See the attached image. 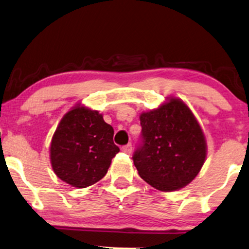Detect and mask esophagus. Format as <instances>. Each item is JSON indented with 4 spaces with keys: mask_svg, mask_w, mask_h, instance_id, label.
I'll return each mask as SVG.
<instances>
[{
    "mask_svg": "<svg viewBox=\"0 0 249 249\" xmlns=\"http://www.w3.org/2000/svg\"><path fill=\"white\" fill-rule=\"evenodd\" d=\"M121 150L124 151V153H125V154H130L131 151H132V146L130 145V143H128V145H125V146L122 147Z\"/></svg>",
    "mask_w": 249,
    "mask_h": 249,
    "instance_id": "34e87169",
    "label": "esophagus"
}]
</instances>
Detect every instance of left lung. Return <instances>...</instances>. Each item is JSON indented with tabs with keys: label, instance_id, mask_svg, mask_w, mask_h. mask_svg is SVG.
Listing matches in <instances>:
<instances>
[{
	"label": "left lung",
	"instance_id": "obj_1",
	"mask_svg": "<svg viewBox=\"0 0 249 249\" xmlns=\"http://www.w3.org/2000/svg\"><path fill=\"white\" fill-rule=\"evenodd\" d=\"M142 142L133 164L143 181L163 192L186 186L207 157V142L190 107L178 98L140 114Z\"/></svg>",
	"mask_w": 249,
	"mask_h": 249
}]
</instances>
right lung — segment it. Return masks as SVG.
Instances as JSON below:
<instances>
[{"mask_svg": "<svg viewBox=\"0 0 249 249\" xmlns=\"http://www.w3.org/2000/svg\"><path fill=\"white\" fill-rule=\"evenodd\" d=\"M113 133L98 111L75 106L60 120L50 143L55 174L77 189L99 182L120 151L113 142Z\"/></svg>", "mask_w": 249, "mask_h": 249, "instance_id": "obj_1", "label": "right lung"}]
</instances>
